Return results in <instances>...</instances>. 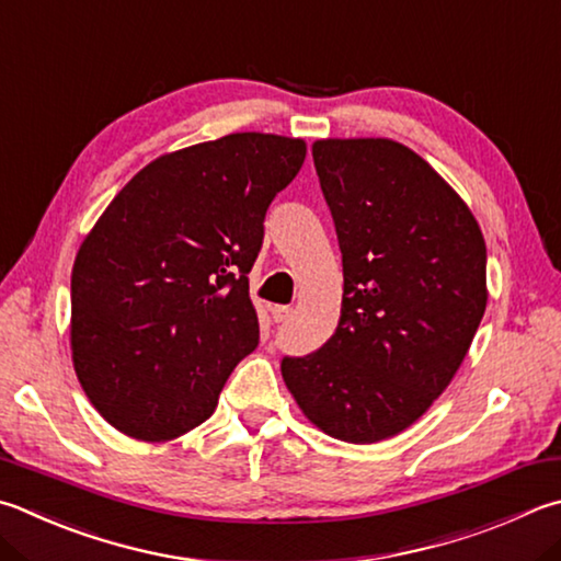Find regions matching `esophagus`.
<instances>
[{
  "instance_id": "34e87169",
  "label": "esophagus",
  "mask_w": 561,
  "mask_h": 561,
  "mask_svg": "<svg viewBox=\"0 0 561 561\" xmlns=\"http://www.w3.org/2000/svg\"><path fill=\"white\" fill-rule=\"evenodd\" d=\"M289 316H291V307H272V319L277 321V323L287 321Z\"/></svg>"
}]
</instances>
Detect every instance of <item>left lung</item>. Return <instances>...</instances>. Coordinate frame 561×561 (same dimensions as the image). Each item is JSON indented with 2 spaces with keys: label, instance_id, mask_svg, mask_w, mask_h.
<instances>
[{
  "label": "left lung",
  "instance_id": "left-lung-1",
  "mask_svg": "<svg viewBox=\"0 0 561 561\" xmlns=\"http://www.w3.org/2000/svg\"><path fill=\"white\" fill-rule=\"evenodd\" d=\"M323 198L343 254L335 333L282 378L311 424L375 444L430 410L485 313V240L463 198L385 137L316 139Z\"/></svg>",
  "mask_w": 561,
  "mask_h": 561
}]
</instances>
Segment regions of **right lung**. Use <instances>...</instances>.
<instances>
[{"mask_svg":"<svg viewBox=\"0 0 561 561\" xmlns=\"http://www.w3.org/2000/svg\"><path fill=\"white\" fill-rule=\"evenodd\" d=\"M304 157V139L262 131L169 151L88 232L70 274V351L117 432L169 442L216 412L260 341L248 272L264 213Z\"/></svg>","mask_w":561,"mask_h":561,"instance_id":"right-lung-1","label":"right lung"}]
</instances>
